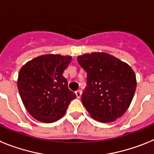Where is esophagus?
Wrapping results in <instances>:
<instances>
[{"instance_id":"obj_1","label":"esophagus","mask_w":154,"mask_h":154,"mask_svg":"<svg viewBox=\"0 0 154 154\" xmlns=\"http://www.w3.org/2000/svg\"><path fill=\"white\" fill-rule=\"evenodd\" d=\"M75 94H76V97L79 98L81 97V95H82V91L81 90H78V91H75Z\"/></svg>"}]
</instances>
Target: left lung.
Listing matches in <instances>:
<instances>
[{
	"instance_id": "1",
	"label": "left lung",
	"mask_w": 154,
	"mask_h": 154,
	"mask_svg": "<svg viewBox=\"0 0 154 154\" xmlns=\"http://www.w3.org/2000/svg\"><path fill=\"white\" fill-rule=\"evenodd\" d=\"M86 71V90L82 103L94 120L102 123L116 120L130 106L136 77L128 63L105 53H86L77 57Z\"/></svg>"
}]
</instances>
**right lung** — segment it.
I'll list each match as a JSON object with an SVG mask.
<instances>
[{
  "label": "right lung",
  "instance_id": "1",
  "mask_svg": "<svg viewBox=\"0 0 154 154\" xmlns=\"http://www.w3.org/2000/svg\"><path fill=\"white\" fill-rule=\"evenodd\" d=\"M71 60L70 56L47 54L31 60L20 69L17 81L20 97L37 120L53 123L60 120L76 97L63 76Z\"/></svg>",
  "mask_w": 154,
  "mask_h": 154
}]
</instances>
